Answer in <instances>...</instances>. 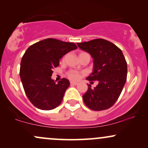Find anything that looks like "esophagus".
<instances>
[{"label":"esophagus","mask_w":148,"mask_h":148,"mask_svg":"<svg viewBox=\"0 0 148 148\" xmlns=\"http://www.w3.org/2000/svg\"><path fill=\"white\" fill-rule=\"evenodd\" d=\"M71 85H74V86H76L78 84V82H75V81H71L70 82Z\"/></svg>","instance_id":"1"}]
</instances>
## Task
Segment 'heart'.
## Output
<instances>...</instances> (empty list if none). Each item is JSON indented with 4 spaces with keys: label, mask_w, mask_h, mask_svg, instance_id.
Listing matches in <instances>:
<instances>
[{
    "label": "heart",
    "mask_w": 148,
    "mask_h": 148,
    "mask_svg": "<svg viewBox=\"0 0 148 148\" xmlns=\"http://www.w3.org/2000/svg\"><path fill=\"white\" fill-rule=\"evenodd\" d=\"M67 76L72 80H78L81 76V73L76 70H70L67 73Z\"/></svg>",
    "instance_id": "1"
}]
</instances>
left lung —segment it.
<instances>
[{"instance_id": "left-lung-1", "label": "left lung", "mask_w": 148, "mask_h": 148, "mask_svg": "<svg viewBox=\"0 0 148 148\" xmlns=\"http://www.w3.org/2000/svg\"><path fill=\"white\" fill-rule=\"evenodd\" d=\"M77 45L93 58L92 73L86 79L98 81L94 88L88 84V90L83 95L85 104L93 111L108 109L118 100L127 81V64L123 52L114 44L103 39Z\"/></svg>"}]
</instances>
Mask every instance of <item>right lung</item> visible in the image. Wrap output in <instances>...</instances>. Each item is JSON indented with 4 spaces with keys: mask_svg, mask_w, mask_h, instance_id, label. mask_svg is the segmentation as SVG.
Here are the masks:
<instances>
[{
    "mask_svg": "<svg viewBox=\"0 0 148 148\" xmlns=\"http://www.w3.org/2000/svg\"><path fill=\"white\" fill-rule=\"evenodd\" d=\"M77 49L75 44L48 38L28 47L22 57L20 77L25 95L36 108L49 111L56 108L69 86L67 79L56 84L53 69L67 53Z\"/></svg>",
    "mask_w": 148,
    "mask_h": 148,
    "instance_id": "right-lung-1",
    "label": "right lung"
}]
</instances>
